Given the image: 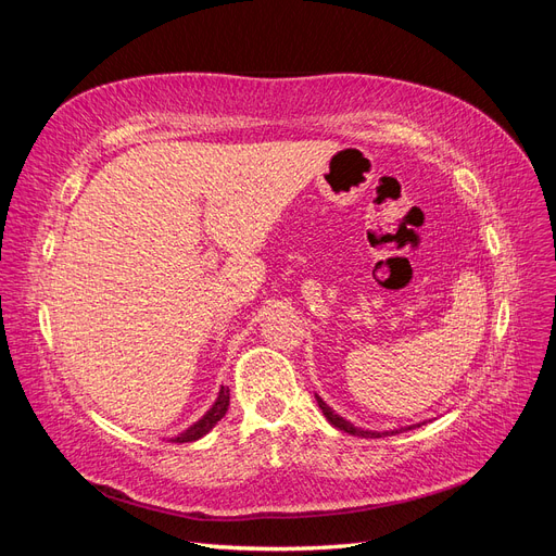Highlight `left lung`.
Wrapping results in <instances>:
<instances>
[{
    "mask_svg": "<svg viewBox=\"0 0 556 556\" xmlns=\"http://www.w3.org/2000/svg\"><path fill=\"white\" fill-rule=\"evenodd\" d=\"M317 399V406L323 408V413H325V417L329 419V425H333L336 429H341V431H345V433H350V435H362V439H382V435H390V433H399L401 429H394V431H368V429H359V427H355L352 422H348V419H343L341 415H336L327 403L319 399V396H315ZM408 429H413V427H408Z\"/></svg>",
    "mask_w": 556,
    "mask_h": 556,
    "instance_id": "1",
    "label": "left lung"
}]
</instances>
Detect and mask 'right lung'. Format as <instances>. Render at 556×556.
Returning a JSON list of instances; mask_svg holds the SVG:
<instances>
[{"mask_svg":"<svg viewBox=\"0 0 556 556\" xmlns=\"http://www.w3.org/2000/svg\"><path fill=\"white\" fill-rule=\"evenodd\" d=\"M229 408V387H220V394H217L215 403L211 406V410L199 419V422H194L190 429H185L182 433H178L176 439H172L174 443H192V441H199L201 435H206L220 419L225 417Z\"/></svg>","mask_w":556,"mask_h":556,"instance_id":"obj_1","label":"right lung"}]
</instances>
